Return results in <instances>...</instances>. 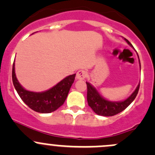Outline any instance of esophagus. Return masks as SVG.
<instances>
[{"label":"esophagus","mask_w":155,"mask_h":155,"mask_svg":"<svg viewBox=\"0 0 155 155\" xmlns=\"http://www.w3.org/2000/svg\"><path fill=\"white\" fill-rule=\"evenodd\" d=\"M87 76V72L84 70H80L76 73V79H85Z\"/></svg>","instance_id":"obj_1"}]
</instances>
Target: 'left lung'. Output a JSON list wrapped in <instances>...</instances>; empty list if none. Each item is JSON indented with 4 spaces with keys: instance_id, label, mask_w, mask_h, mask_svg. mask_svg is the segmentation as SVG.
<instances>
[{
    "instance_id": "obj_1",
    "label": "left lung",
    "mask_w": 155,
    "mask_h": 155,
    "mask_svg": "<svg viewBox=\"0 0 155 155\" xmlns=\"http://www.w3.org/2000/svg\"><path fill=\"white\" fill-rule=\"evenodd\" d=\"M124 40L130 46H132V44L127 39L124 38ZM140 69H141V65H140ZM86 85L87 101L88 106L93 109L95 113L99 115H103V116H113L124 110L134 101L140 89V84H139L134 93L125 101H121V102H112V101H109L104 99L102 96H101L97 91L90 83L86 82Z\"/></svg>"
}]
</instances>
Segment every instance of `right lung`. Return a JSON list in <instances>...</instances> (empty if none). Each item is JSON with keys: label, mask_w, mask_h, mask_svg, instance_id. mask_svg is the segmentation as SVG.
Masks as SVG:
<instances>
[{"label": "right lung", "mask_w": 155, "mask_h": 155, "mask_svg": "<svg viewBox=\"0 0 155 155\" xmlns=\"http://www.w3.org/2000/svg\"><path fill=\"white\" fill-rule=\"evenodd\" d=\"M76 74L70 75L60 82L44 92H33L25 90L18 82L15 73V64H12V78L13 85L23 102L33 109L40 113L54 112L62 106L68 97L70 87L74 82Z\"/></svg>", "instance_id": "1"}]
</instances>
